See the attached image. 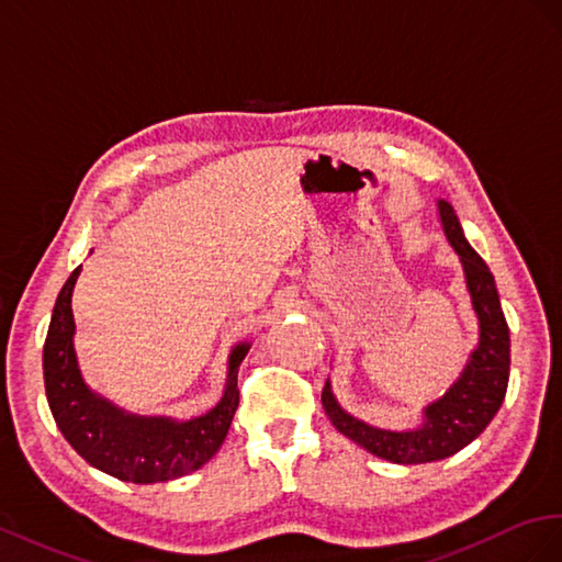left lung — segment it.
I'll return each mask as SVG.
<instances>
[{
  "label": "left lung",
  "instance_id": "left-lung-1",
  "mask_svg": "<svg viewBox=\"0 0 562 562\" xmlns=\"http://www.w3.org/2000/svg\"><path fill=\"white\" fill-rule=\"evenodd\" d=\"M438 214L447 239L461 259L480 325V341L471 352L467 370L440 400L424 407V424L414 430H386L364 424L336 403L329 381L323 389V407L336 430L374 457L407 467L440 461L471 445L499 412L510 372V336L494 276L463 237L452 204L440 200Z\"/></svg>",
  "mask_w": 562,
  "mask_h": 562
}]
</instances>
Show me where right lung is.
I'll return each instance as SVG.
<instances>
[{"label":"right lung","instance_id":"1","mask_svg":"<svg viewBox=\"0 0 562 562\" xmlns=\"http://www.w3.org/2000/svg\"><path fill=\"white\" fill-rule=\"evenodd\" d=\"M77 266L56 299L49 331L44 341V389L56 426L72 450L93 469L124 483H167L198 471L210 461L228 436L239 405L237 372L249 344H237L228 358V381L218 405L195 419L140 416L115 407L95 395L79 372L72 336V290Z\"/></svg>","mask_w":562,"mask_h":562}]
</instances>
